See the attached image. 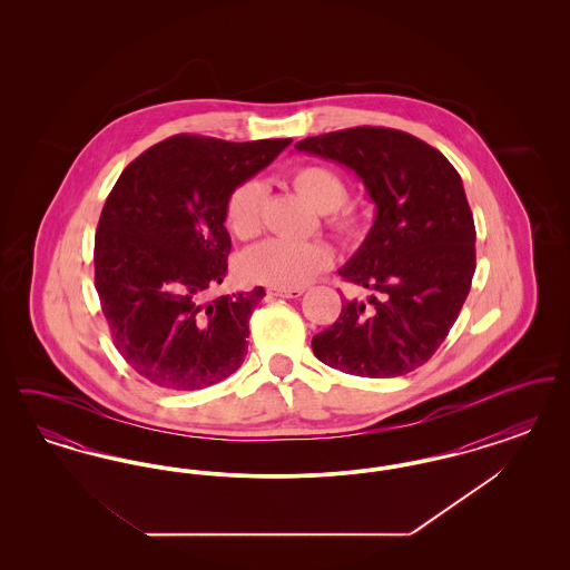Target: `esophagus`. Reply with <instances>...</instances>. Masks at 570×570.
<instances>
[{
	"instance_id": "esophagus-1",
	"label": "esophagus",
	"mask_w": 570,
	"mask_h": 570,
	"mask_svg": "<svg viewBox=\"0 0 570 570\" xmlns=\"http://www.w3.org/2000/svg\"><path fill=\"white\" fill-rule=\"evenodd\" d=\"M303 293H305L303 286H297V288H269V295H273V297L297 298Z\"/></svg>"
}]
</instances>
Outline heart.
<instances>
[{"instance_id": "obj_1", "label": "heart", "mask_w": 570, "mask_h": 570, "mask_svg": "<svg viewBox=\"0 0 570 570\" xmlns=\"http://www.w3.org/2000/svg\"><path fill=\"white\" fill-rule=\"evenodd\" d=\"M291 184L312 209L331 214L328 222L337 233H353L356 228L353 209L342 205L346 200V184L335 170L321 164H305L291 175ZM224 216L235 237H254L261 226V186L256 181L239 184L228 194ZM328 263L331 252L321 242L267 239L245 252L239 261V273L252 284L297 288L326 269Z\"/></svg>"}]
</instances>
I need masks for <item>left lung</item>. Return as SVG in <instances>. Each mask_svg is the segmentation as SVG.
<instances>
[{"label": "left lung", "instance_id": "8db88e82", "mask_svg": "<svg viewBox=\"0 0 570 570\" xmlns=\"http://www.w3.org/2000/svg\"><path fill=\"white\" fill-rule=\"evenodd\" d=\"M295 149L351 168L376 205L365 242L340 269L372 295L346 298L337 321L312 337V351L353 376H404L440 348L476 269L460 173L428 142L391 128L309 136Z\"/></svg>", "mask_w": 570, "mask_h": 570}]
</instances>
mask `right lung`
I'll list each match as a JSON object with an SVG mask.
<instances>
[{
    "instance_id": "right-lung-1",
    "label": "right lung",
    "mask_w": 570,
    "mask_h": 570,
    "mask_svg": "<svg viewBox=\"0 0 570 570\" xmlns=\"http://www.w3.org/2000/svg\"><path fill=\"white\" fill-rule=\"evenodd\" d=\"M291 142L170 136L119 175L96 230V291L115 348L138 376L198 391L242 367L265 288L212 303L203 293L228 272V194Z\"/></svg>"
}]
</instances>
